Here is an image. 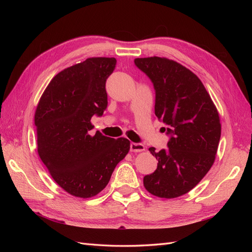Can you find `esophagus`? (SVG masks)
Segmentation results:
<instances>
[{
    "mask_svg": "<svg viewBox=\"0 0 252 252\" xmlns=\"http://www.w3.org/2000/svg\"><path fill=\"white\" fill-rule=\"evenodd\" d=\"M145 150V146L140 143H131L130 144V151L131 152H142Z\"/></svg>",
    "mask_w": 252,
    "mask_h": 252,
    "instance_id": "34e87169",
    "label": "esophagus"
}]
</instances>
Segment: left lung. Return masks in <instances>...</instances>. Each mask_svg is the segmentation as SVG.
Segmentation results:
<instances>
[{
  "label": "left lung",
  "instance_id": "left-lung-1",
  "mask_svg": "<svg viewBox=\"0 0 252 252\" xmlns=\"http://www.w3.org/2000/svg\"><path fill=\"white\" fill-rule=\"evenodd\" d=\"M134 63L154 83L156 116L171 134L166 150L149 148L158 163L144 177V187L152 195L174 199L199 184L215 163L219 112L202 81L185 66L163 57L138 58Z\"/></svg>",
  "mask_w": 252,
  "mask_h": 252
}]
</instances>
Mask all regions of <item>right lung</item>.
<instances>
[{"label":"right lung","mask_w":252,"mask_h":252,"mask_svg":"<svg viewBox=\"0 0 252 252\" xmlns=\"http://www.w3.org/2000/svg\"><path fill=\"white\" fill-rule=\"evenodd\" d=\"M114 58L94 57L72 65L53 78L36 106L37 152L51 178L66 192L81 199L100 193L130 142L96 131L91 118L107 107L106 80Z\"/></svg>","instance_id":"1"}]
</instances>
